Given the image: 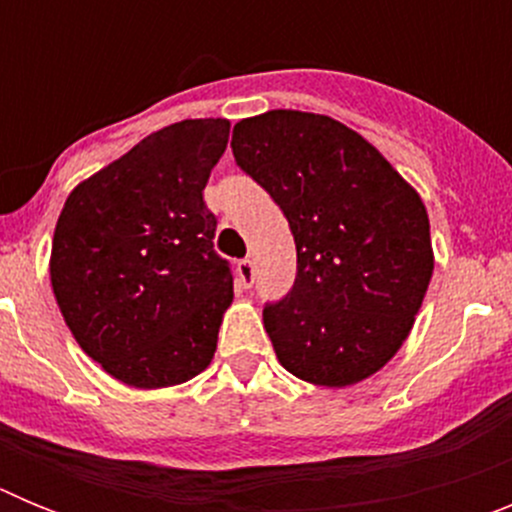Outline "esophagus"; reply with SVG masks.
<instances>
[{
	"label": "esophagus",
	"instance_id": "esophagus-1",
	"mask_svg": "<svg viewBox=\"0 0 512 512\" xmlns=\"http://www.w3.org/2000/svg\"><path fill=\"white\" fill-rule=\"evenodd\" d=\"M238 282H241V287L243 289H248L253 284V279H256V269H253V261H248V259H243V261H238Z\"/></svg>",
	"mask_w": 512,
	"mask_h": 512
}]
</instances>
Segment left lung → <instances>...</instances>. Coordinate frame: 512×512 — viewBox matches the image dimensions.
<instances>
[{"label":"left lung","instance_id":"1","mask_svg":"<svg viewBox=\"0 0 512 512\" xmlns=\"http://www.w3.org/2000/svg\"><path fill=\"white\" fill-rule=\"evenodd\" d=\"M230 148L295 235V287L264 307L279 364L318 387L377 374L410 336L433 277L420 194L369 140L328 115L246 117Z\"/></svg>","mask_w":512,"mask_h":512}]
</instances>
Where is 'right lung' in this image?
Returning <instances> with one entry per match:
<instances>
[{
	"label": "right lung",
	"mask_w": 512,
	"mask_h": 512,
	"mask_svg": "<svg viewBox=\"0 0 512 512\" xmlns=\"http://www.w3.org/2000/svg\"><path fill=\"white\" fill-rule=\"evenodd\" d=\"M228 135L225 117L156 130L76 184L58 215V310L84 354L135 390L187 382L215 356L233 277L202 189Z\"/></svg>",
	"instance_id": "right-lung-1"
}]
</instances>
